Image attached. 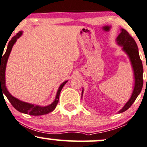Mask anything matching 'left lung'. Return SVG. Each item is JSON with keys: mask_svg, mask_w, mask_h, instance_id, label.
<instances>
[{"mask_svg": "<svg viewBox=\"0 0 147 147\" xmlns=\"http://www.w3.org/2000/svg\"><path fill=\"white\" fill-rule=\"evenodd\" d=\"M116 40H117L118 45L123 46V50L127 53L130 57L131 64L133 68L135 80L133 92H132L130 99L125 105L123 108L118 111V113H122L130 108L142 89L143 66L140 55H139L138 48H137L136 42L126 30L123 29H121V33L118 35ZM83 90L82 91V94H83Z\"/></svg>", "mask_w": 147, "mask_h": 147, "instance_id": "left-lung-1", "label": "left lung"}]
</instances>
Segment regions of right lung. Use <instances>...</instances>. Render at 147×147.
<instances>
[{
    "label": "right lung",
    "instance_id": "obj_1",
    "mask_svg": "<svg viewBox=\"0 0 147 147\" xmlns=\"http://www.w3.org/2000/svg\"><path fill=\"white\" fill-rule=\"evenodd\" d=\"M22 31L17 33L16 36L12 37V39L9 41L8 45H7V50H6L5 54L3 55V52L1 53V94H3H3H5V95L6 96L9 102L11 103V105L13 106V107L15 109H17V111L20 112L31 115V116H40V115L47 114V113L53 111L56 108L58 102H59V94H60V92L63 87L67 83V81H64L59 86L54 102L51 105L47 106V107H40V106L31 105V104L26 103V102H22V101L19 100V99L14 97L13 96L11 95L8 91H7V88H6L5 78L6 64H7V59H8V57L10 54L11 50H12V46L15 44V42L17 41V39L20 38L22 36Z\"/></svg>",
    "mask_w": 147,
    "mask_h": 147
}]
</instances>
